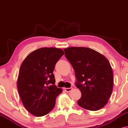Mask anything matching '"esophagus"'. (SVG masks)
Wrapping results in <instances>:
<instances>
[{
    "label": "esophagus",
    "instance_id": "34e87169",
    "mask_svg": "<svg viewBox=\"0 0 128 128\" xmlns=\"http://www.w3.org/2000/svg\"><path fill=\"white\" fill-rule=\"evenodd\" d=\"M72 90V88H64V90L66 92H70Z\"/></svg>",
    "mask_w": 128,
    "mask_h": 128
}]
</instances>
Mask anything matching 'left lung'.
Here are the masks:
<instances>
[{
    "label": "left lung",
    "instance_id": "1",
    "mask_svg": "<svg viewBox=\"0 0 128 128\" xmlns=\"http://www.w3.org/2000/svg\"><path fill=\"white\" fill-rule=\"evenodd\" d=\"M64 55L75 70L76 87L82 92L77 101L90 111L101 109L107 104L113 88V74L104 56L87 47H69Z\"/></svg>",
    "mask_w": 128,
    "mask_h": 128
}]
</instances>
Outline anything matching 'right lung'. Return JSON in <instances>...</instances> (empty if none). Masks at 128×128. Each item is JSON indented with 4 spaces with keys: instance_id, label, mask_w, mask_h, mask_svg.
Masks as SVG:
<instances>
[{
    "instance_id": "add662e5",
    "label": "right lung",
    "mask_w": 128,
    "mask_h": 128,
    "mask_svg": "<svg viewBox=\"0 0 128 128\" xmlns=\"http://www.w3.org/2000/svg\"><path fill=\"white\" fill-rule=\"evenodd\" d=\"M64 54L62 49L40 48L30 53L21 64L18 91L22 104L32 114L43 116L54 107L56 99L62 89L55 85L52 72Z\"/></svg>"
}]
</instances>
